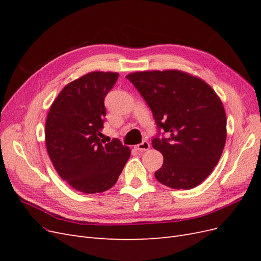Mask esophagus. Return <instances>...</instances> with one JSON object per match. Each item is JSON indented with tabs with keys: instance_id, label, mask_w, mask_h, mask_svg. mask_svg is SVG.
I'll return each instance as SVG.
<instances>
[{
	"instance_id": "obj_1",
	"label": "esophagus",
	"mask_w": 261,
	"mask_h": 261,
	"mask_svg": "<svg viewBox=\"0 0 261 261\" xmlns=\"http://www.w3.org/2000/svg\"><path fill=\"white\" fill-rule=\"evenodd\" d=\"M149 148H150V144L147 143V141H144V143H141L136 146V149L138 150V151H147Z\"/></svg>"
}]
</instances>
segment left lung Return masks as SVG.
I'll use <instances>...</instances> for the list:
<instances>
[{"mask_svg": "<svg viewBox=\"0 0 261 261\" xmlns=\"http://www.w3.org/2000/svg\"><path fill=\"white\" fill-rule=\"evenodd\" d=\"M151 109L167 138H153L163 155L154 173L161 184L191 189L201 184L218 164L226 141L222 101L201 78L177 69L143 70L126 76Z\"/></svg>", "mask_w": 261, "mask_h": 261, "instance_id": "1", "label": "left lung"}]
</instances>
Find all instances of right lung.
I'll use <instances>...</instances> for the list:
<instances>
[{"mask_svg": "<svg viewBox=\"0 0 261 261\" xmlns=\"http://www.w3.org/2000/svg\"><path fill=\"white\" fill-rule=\"evenodd\" d=\"M113 72H91L67 84L50 107L45 146L54 169L78 192L111 188L130 156L118 139L102 141L105 98L117 81Z\"/></svg>", "mask_w": 261, "mask_h": 261, "instance_id": "add662e5", "label": "right lung"}]
</instances>
